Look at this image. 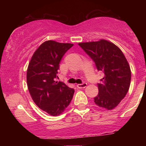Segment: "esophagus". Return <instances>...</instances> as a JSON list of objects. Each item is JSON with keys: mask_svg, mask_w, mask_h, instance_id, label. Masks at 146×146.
Here are the masks:
<instances>
[{"mask_svg": "<svg viewBox=\"0 0 146 146\" xmlns=\"http://www.w3.org/2000/svg\"><path fill=\"white\" fill-rule=\"evenodd\" d=\"M87 86L86 83H82V84H77V87L78 88H84L85 87Z\"/></svg>", "mask_w": 146, "mask_h": 146, "instance_id": "34e87169", "label": "esophagus"}]
</instances>
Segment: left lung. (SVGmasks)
Masks as SVG:
<instances>
[{
  "label": "left lung",
  "mask_w": 146,
  "mask_h": 146,
  "mask_svg": "<svg viewBox=\"0 0 146 146\" xmlns=\"http://www.w3.org/2000/svg\"><path fill=\"white\" fill-rule=\"evenodd\" d=\"M78 44L94 61L98 71L104 73L98 84L95 104L113 109L125 98L130 87L131 71L126 58L118 46L106 40Z\"/></svg>",
  "instance_id": "1"
}]
</instances>
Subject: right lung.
<instances>
[{
	"label": "right lung",
	"instance_id": "add662e5",
	"mask_svg": "<svg viewBox=\"0 0 146 146\" xmlns=\"http://www.w3.org/2000/svg\"><path fill=\"white\" fill-rule=\"evenodd\" d=\"M73 46L53 40L44 42L33 53L27 71L28 89L34 103L52 116L62 113L71 103L75 90L56 82L60 62Z\"/></svg>",
	"mask_w": 146,
	"mask_h": 146
}]
</instances>
